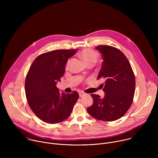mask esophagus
<instances>
[{
    "label": "esophagus",
    "mask_w": 158,
    "mask_h": 158,
    "mask_svg": "<svg viewBox=\"0 0 158 158\" xmlns=\"http://www.w3.org/2000/svg\"><path fill=\"white\" fill-rule=\"evenodd\" d=\"M79 95L80 97H82L83 96L85 95V93H82V92H80V93H79Z\"/></svg>",
    "instance_id": "esophagus-1"
}]
</instances>
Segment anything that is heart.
<instances>
[{
  "label": "heart",
  "instance_id": "heart-1",
  "mask_svg": "<svg viewBox=\"0 0 158 158\" xmlns=\"http://www.w3.org/2000/svg\"><path fill=\"white\" fill-rule=\"evenodd\" d=\"M80 56L87 65L91 64H94L99 59V56L96 52L89 49L82 50L80 52ZM67 65H68V62L66 64V67Z\"/></svg>",
  "mask_w": 158,
  "mask_h": 158
}]
</instances>
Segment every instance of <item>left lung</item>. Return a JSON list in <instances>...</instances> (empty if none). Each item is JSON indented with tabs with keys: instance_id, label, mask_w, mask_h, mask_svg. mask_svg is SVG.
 I'll use <instances>...</instances> for the list:
<instances>
[{
	"instance_id": "obj_1",
	"label": "left lung",
	"mask_w": 158,
	"mask_h": 158,
	"mask_svg": "<svg viewBox=\"0 0 158 158\" xmlns=\"http://www.w3.org/2000/svg\"><path fill=\"white\" fill-rule=\"evenodd\" d=\"M102 57L98 80L103 79V98L91 94L93 104L87 108L92 117L101 121H113L123 117L130 107L135 92V77L129 60L119 49L109 46L96 47Z\"/></svg>"
}]
</instances>
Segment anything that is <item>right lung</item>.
Segmentation results:
<instances>
[{"label":"right lung","mask_w":158,"mask_h":158,"mask_svg":"<svg viewBox=\"0 0 158 158\" xmlns=\"http://www.w3.org/2000/svg\"><path fill=\"white\" fill-rule=\"evenodd\" d=\"M77 49L56 50L39 56L27 74L25 90L28 104L34 114L49 124L68 118L79 98L76 91L60 93L56 85L64 76L65 65Z\"/></svg>","instance_id":"obj_1"}]
</instances>
